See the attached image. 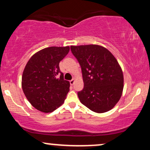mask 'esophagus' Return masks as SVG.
I'll return each instance as SVG.
<instances>
[{
    "label": "esophagus",
    "instance_id": "1",
    "mask_svg": "<svg viewBox=\"0 0 150 150\" xmlns=\"http://www.w3.org/2000/svg\"><path fill=\"white\" fill-rule=\"evenodd\" d=\"M74 83H75V79H73V80H71L70 81V84L71 85H73Z\"/></svg>",
    "mask_w": 150,
    "mask_h": 150
}]
</instances>
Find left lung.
I'll return each instance as SVG.
<instances>
[{
  "mask_svg": "<svg viewBox=\"0 0 150 150\" xmlns=\"http://www.w3.org/2000/svg\"><path fill=\"white\" fill-rule=\"evenodd\" d=\"M81 66L84 88L77 92L82 104L96 113L112 109L122 95L123 75L113 55L101 46H71Z\"/></svg>",
  "mask_w": 150,
  "mask_h": 150,
  "instance_id": "8db88e82",
  "label": "left lung"
}]
</instances>
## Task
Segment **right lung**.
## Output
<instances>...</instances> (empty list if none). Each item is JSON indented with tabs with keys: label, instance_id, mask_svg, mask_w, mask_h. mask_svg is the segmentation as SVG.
I'll list each match as a JSON object with an SVG mask.
<instances>
[{
	"label": "right lung",
	"instance_id": "obj_1",
	"mask_svg": "<svg viewBox=\"0 0 150 150\" xmlns=\"http://www.w3.org/2000/svg\"><path fill=\"white\" fill-rule=\"evenodd\" d=\"M69 51V46L45 48L27 62L22 73V90L27 100L39 111L52 112L64 102L70 82L63 78L59 63Z\"/></svg>",
	"mask_w": 150,
	"mask_h": 150
}]
</instances>
